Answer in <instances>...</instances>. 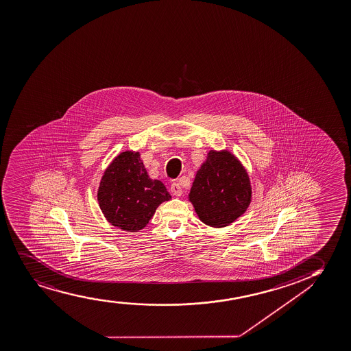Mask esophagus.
<instances>
[{"mask_svg":"<svg viewBox=\"0 0 351 351\" xmlns=\"http://www.w3.org/2000/svg\"><path fill=\"white\" fill-rule=\"evenodd\" d=\"M170 191H171V193H173V195H175V196H181V184H180L178 182H173V183H171V186H170Z\"/></svg>","mask_w":351,"mask_h":351,"instance_id":"34e87169","label":"esophagus"}]
</instances>
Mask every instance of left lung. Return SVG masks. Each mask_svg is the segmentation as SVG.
<instances>
[{"label":"left lung","mask_w":351,"mask_h":351,"mask_svg":"<svg viewBox=\"0 0 351 351\" xmlns=\"http://www.w3.org/2000/svg\"><path fill=\"white\" fill-rule=\"evenodd\" d=\"M251 197V183L241 163L230 152H209L189 194L201 221L212 227L228 226L246 212Z\"/></svg>","instance_id":"8db88e82"}]
</instances>
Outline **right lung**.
<instances>
[{"label": "right lung", "mask_w": 351, "mask_h": 351, "mask_svg": "<svg viewBox=\"0 0 351 351\" xmlns=\"http://www.w3.org/2000/svg\"><path fill=\"white\" fill-rule=\"evenodd\" d=\"M170 199L165 184L149 178L138 152H121L105 171L98 189L106 220L130 232L144 228L156 208Z\"/></svg>", "instance_id": "obj_1"}]
</instances>
